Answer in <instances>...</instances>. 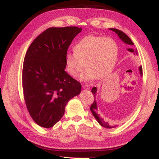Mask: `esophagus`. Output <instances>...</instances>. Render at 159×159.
Listing matches in <instances>:
<instances>
[{
	"instance_id": "obj_1",
	"label": "esophagus",
	"mask_w": 159,
	"mask_h": 159,
	"mask_svg": "<svg viewBox=\"0 0 159 159\" xmlns=\"http://www.w3.org/2000/svg\"><path fill=\"white\" fill-rule=\"evenodd\" d=\"M83 88L85 90H89L90 88V85H83Z\"/></svg>"
}]
</instances>
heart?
<instances>
[{
	"label": "heart",
	"mask_w": 159,
	"mask_h": 159,
	"mask_svg": "<svg viewBox=\"0 0 159 159\" xmlns=\"http://www.w3.org/2000/svg\"><path fill=\"white\" fill-rule=\"evenodd\" d=\"M118 55V46L114 39L90 35L77 43L74 52L66 54V69L70 75L76 77L85 65L87 69L80 79L88 81L110 73L116 65Z\"/></svg>",
	"instance_id": "obj_1"
}]
</instances>
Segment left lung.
Returning <instances> with one entry per match:
<instances>
[{"mask_svg": "<svg viewBox=\"0 0 159 159\" xmlns=\"http://www.w3.org/2000/svg\"><path fill=\"white\" fill-rule=\"evenodd\" d=\"M109 30H111L113 31H114L116 34L118 35V36L119 37V39L121 40V41L124 43L125 44H127L129 45H133V41H131L130 38H129L127 35H126L125 33H123V31L118 30L117 29H109ZM129 52H133L134 53V55H138V51L137 50H134L133 48H128L127 49ZM139 74H140V76H142V66H139ZM97 91H98V88L96 87H94L92 89V93L93 94L94 97H95V99L96 98V95H97ZM90 110H91V112H92V114L93 115V116L95 118V119L97 120V121H98L99 125L103 126V127L106 128H116L118 126V125H111L109 123H108L107 121H105V120H104L103 118H102L100 116V115H99L98 111V104H97V102L95 99L93 102V103L92 105L90 107Z\"/></svg>", "mask_w": 159, "mask_h": 159, "instance_id": "1", "label": "left lung"}]
</instances>
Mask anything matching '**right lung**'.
<instances>
[{"mask_svg": "<svg viewBox=\"0 0 159 159\" xmlns=\"http://www.w3.org/2000/svg\"><path fill=\"white\" fill-rule=\"evenodd\" d=\"M81 31L76 26L47 29L26 51L24 96L31 118L43 128L55 125L63 116L68 102L81 91L80 83L65 71L67 50Z\"/></svg>", "mask_w": 159, "mask_h": 159, "instance_id": "obj_1", "label": "right lung"}]
</instances>
